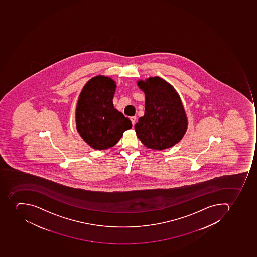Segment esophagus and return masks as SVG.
Returning <instances> with one entry per match:
<instances>
[{
    "mask_svg": "<svg viewBox=\"0 0 257 257\" xmlns=\"http://www.w3.org/2000/svg\"><path fill=\"white\" fill-rule=\"evenodd\" d=\"M136 119H137L136 116H132V117L130 118V119H131L132 123H133V126H134V124H135Z\"/></svg>",
    "mask_w": 257,
    "mask_h": 257,
    "instance_id": "34e87169",
    "label": "esophagus"
}]
</instances>
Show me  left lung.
<instances>
[{"label": "left lung", "instance_id": "left-lung-1", "mask_svg": "<svg viewBox=\"0 0 257 257\" xmlns=\"http://www.w3.org/2000/svg\"><path fill=\"white\" fill-rule=\"evenodd\" d=\"M145 92V115L135 124L138 138L146 147L165 150L180 142L187 128V119L179 95L160 77L138 81Z\"/></svg>", "mask_w": 257, "mask_h": 257}]
</instances>
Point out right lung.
<instances>
[{
  "label": "right lung",
  "instance_id": "right-lung-1",
  "mask_svg": "<svg viewBox=\"0 0 257 257\" xmlns=\"http://www.w3.org/2000/svg\"><path fill=\"white\" fill-rule=\"evenodd\" d=\"M115 87L111 78L99 75L87 82L79 95L75 113L77 130L95 150L115 146L123 132L132 127L130 119L114 107Z\"/></svg>",
  "mask_w": 257,
  "mask_h": 257
}]
</instances>
